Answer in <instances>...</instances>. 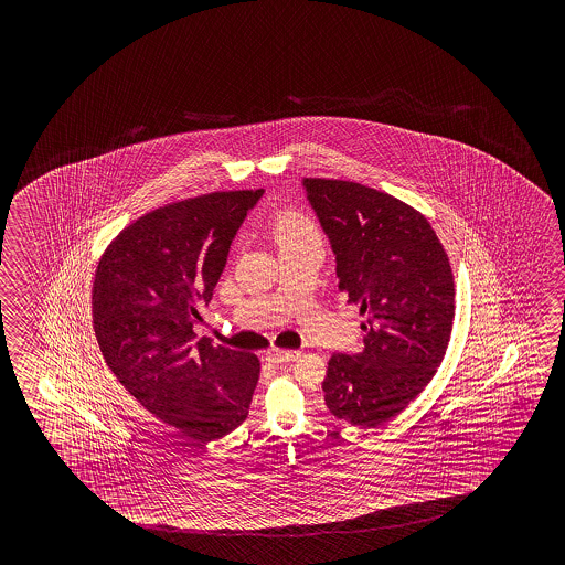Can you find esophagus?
Here are the masks:
<instances>
[{"label":"esophagus","mask_w":565,"mask_h":565,"mask_svg":"<svg viewBox=\"0 0 565 565\" xmlns=\"http://www.w3.org/2000/svg\"><path fill=\"white\" fill-rule=\"evenodd\" d=\"M300 351H287V349H268L266 351V361L270 363H290V361L299 360Z\"/></svg>","instance_id":"34e87169"}]
</instances>
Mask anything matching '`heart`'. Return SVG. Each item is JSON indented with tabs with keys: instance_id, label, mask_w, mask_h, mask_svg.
<instances>
[{
	"instance_id": "1",
	"label": "heart",
	"mask_w": 565,
	"mask_h": 565,
	"mask_svg": "<svg viewBox=\"0 0 565 565\" xmlns=\"http://www.w3.org/2000/svg\"><path fill=\"white\" fill-rule=\"evenodd\" d=\"M270 238L275 241L278 248L295 244V242L319 241V226L315 220L299 210H282L270 220Z\"/></svg>"
}]
</instances>
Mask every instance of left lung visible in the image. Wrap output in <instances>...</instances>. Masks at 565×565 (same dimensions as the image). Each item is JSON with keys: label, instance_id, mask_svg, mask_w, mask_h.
Masks as SVG:
<instances>
[{"label": "left lung", "instance_id": "8db88e82", "mask_svg": "<svg viewBox=\"0 0 565 565\" xmlns=\"http://www.w3.org/2000/svg\"><path fill=\"white\" fill-rule=\"evenodd\" d=\"M302 185L335 253L339 290L360 307L363 348L333 353L324 404L339 420L375 428L433 380L455 321V278L430 222L355 181Z\"/></svg>", "mask_w": 565, "mask_h": 565}]
</instances>
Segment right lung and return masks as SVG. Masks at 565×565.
<instances>
[{"label": "right lung", "instance_id": "add662e5", "mask_svg": "<svg viewBox=\"0 0 565 565\" xmlns=\"http://www.w3.org/2000/svg\"><path fill=\"white\" fill-rule=\"evenodd\" d=\"M263 190L212 192L157 207L110 242L96 266L93 324L108 370L141 406L195 443L248 416L260 361L195 339L230 244Z\"/></svg>", "mask_w": 565, "mask_h": 565}]
</instances>
